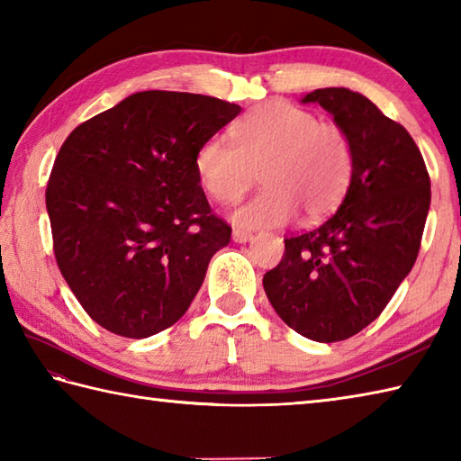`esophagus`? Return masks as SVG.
Wrapping results in <instances>:
<instances>
[{"label":"esophagus","instance_id":"obj_1","mask_svg":"<svg viewBox=\"0 0 461 461\" xmlns=\"http://www.w3.org/2000/svg\"><path fill=\"white\" fill-rule=\"evenodd\" d=\"M231 238H233V241H236V243H246V241H249L253 236H251L249 231H243V230H233Z\"/></svg>","mask_w":461,"mask_h":461}]
</instances>
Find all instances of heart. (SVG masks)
<instances>
[{
  "label": "heart",
  "instance_id": "heart-1",
  "mask_svg": "<svg viewBox=\"0 0 461 461\" xmlns=\"http://www.w3.org/2000/svg\"><path fill=\"white\" fill-rule=\"evenodd\" d=\"M233 146L210 136L194 156L195 176L212 200L231 203L261 174L259 194L231 212L246 230L277 228L301 210L315 220L345 195L355 166L348 134L285 101L261 106L233 126Z\"/></svg>",
  "mask_w": 461,
  "mask_h": 461
}]
</instances>
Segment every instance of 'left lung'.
<instances>
[{
  "mask_svg": "<svg viewBox=\"0 0 461 461\" xmlns=\"http://www.w3.org/2000/svg\"><path fill=\"white\" fill-rule=\"evenodd\" d=\"M317 103L348 134L355 166L339 210L285 240L263 289L277 315L299 335L337 342L375 321L414 267L429 210V176L402 124L365 95L345 86L317 89Z\"/></svg>",
  "mask_w": 461,
  "mask_h": 461,
  "instance_id": "obj_1",
  "label": "left lung"
}]
</instances>
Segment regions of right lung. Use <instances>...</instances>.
I'll return each mask as SVG.
<instances>
[{
	"mask_svg": "<svg viewBox=\"0 0 461 461\" xmlns=\"http://www.w3.org/2000/svg\"><path fill=\"white\" fill-rule=\"evenodd\" d=\"M240 111L205 95L142 91L67 136L45 192L55 259L103 329L146 339L188 311L231 238L194 156Z\"/></svg>",
	"mask_w": 461,
	"mask_h": 461,
	"instance_id": "right-lung-1",
	"label": "right lung"
}]
</instances>
